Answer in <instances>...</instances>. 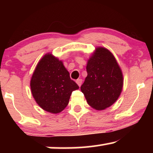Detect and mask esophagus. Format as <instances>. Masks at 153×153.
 <instances>
[{
	"instance_id": "1",
	"label": "esophagus",
	"mask_w": 153,
	"mask_h": 153,
	"mask_svg": "<svg viewBox=\"0 0 153 153\" xmlns=\"http://www.w3.org/2000/svg\"><path fill=\"white\" fill-rule=\"evenodd\" d=\"M76 82L77 84H78L79 86L80 87V86H81V83H82V79H77V80L76 81Z\"/></svg>"
}]
</instances>
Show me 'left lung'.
I'll return each mask as SVG.
<instances>
[{
	"label": "left lung",
	"instance_id": "obj_1",
	"mask_svg": "<svg viewBox=\"0 0 153 153\" xmlns=\"http://www.w3.org/2000/svg\"><path fill=\"white\" fill-rule=\"evenodd\" d=\"M88 75L81 91L88 104L97 110L111 106L118 100L123 85V77L116 58L108 49L98 47L88 60Z\"/></svg>",
	"mask_w": 153,
	"mask_h": 153
}]
</instances>
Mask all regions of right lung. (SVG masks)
<instances>
[{"mask_svg":"<svg viewBox=\"0 0 153 153\" xmlns=\"http://www.w3.org/2000/svg\"><path fill=\"white\" fill-rule=\"evenodd\" d=\"M33 96L37 104L48 112H61L69 103L72 91L79 85L70 79L62 62L51 53L43 56L30 80Z\"/></svg>","mask_w":153,"mask_h":153,"instance_id":"obj_1","label":"right lung"}]
</instances>
